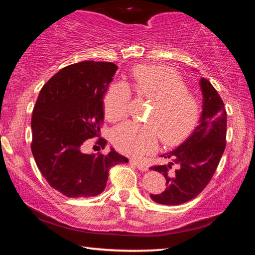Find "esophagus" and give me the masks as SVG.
Returning <instances> with one entry per match:
<instances>
[{
  "label": "esophagus",
  "mask_w": 255,
  "mask_h": 255,
  "mask_svg": "<svg viewBox=\"0 0 255 255\" xmlns=\"http://www.w3.org/2000/svg\"><path fill=\"white\" fill-rule=\"evenodd\" d=\"M130 164H131V165H133V166H136L137 169L140 170V171H147L148 170V166L147 165H145L144 163H140V162H138V161H135V159H131Z\"/></svg>",
  "instance_id": "34e87169"
}]
</instances>
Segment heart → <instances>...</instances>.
<instances>
[{
    "label": "heart",
    "mask_w": 255,
    "mask_h": 255,
    "mask_svg": "<svg viewBox=\"0 0 255 255\" xmlns=\"http://www.w3.org/2000/svg\"><path fill=\"white\" fill-rule=\"evenodd\" d=\"M131 80L138 96L153 100V106L146 119L148 124L125 123L115 129L112 141L116 147L130 156H140L156 148L158 136L166 145L187 136L196 124L198 105L179 74L164 66H138L132 71ZM129 99L126 84L111 85L103 101L107 117H126Z\"/></svg>",
    "instance_id": "heart-1"
}]
</instances>
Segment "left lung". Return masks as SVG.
Returning <instances> with one entry per match:
<instances>
[{"instance_id": "left-lung-1", "label": "left lung", "mask_w": 255, "mask_h": 255, "mask_svg": "<svg viewBox=\"0 0 255 255\" xmlns=\"http://www.w3.org/2000/svg\"><path fill=\"white\" fill-rule=\"evenodd\" d=\"M196 71V70H193ZM202 110L198 126L178 147L161 155L167 165L150 167L164 175L166 188L150 198L157 204L175 206L196 198L217 169L226 146L227 114L223 100L210 82L201 77ZM175 165V170H171Z\"/></svg>"}]
</instances>
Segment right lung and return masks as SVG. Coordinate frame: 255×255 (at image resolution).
I'll return each instance as SVG.
<instances>
[{
    "mask_svg": "<svg viewBox=\"0 0 255 255\" xmlns=\"http://www.w3.org/2000/svg\"><path fill=\"white\" fill-rule=\"evenodd\" d=\"M117 70L114 63L73 64L56 73L38 96L31 117L33 158L50 187L68 198L100 195L110 167L128 163L114 147L107 155L81 149L100 133L103 98Z\"/></svg>",
    "mask_w": 255,
    "mask_h": 255,
    "instance_id": "right-lung-1",
    "label": "right lung"
}]
</instances>
